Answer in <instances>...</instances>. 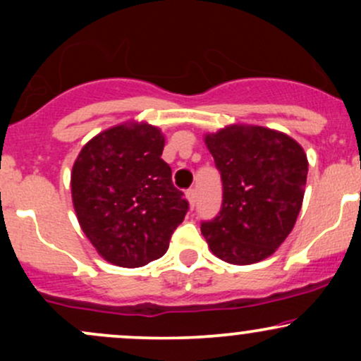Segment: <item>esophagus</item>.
Listing matches in <instances>:
<instances>
[{
    "label": "esophagus",
    "mask_w": 361,
    "mask_h": 361,
    "mask_svg": "<svg viewBox=\"0 0 361 361\" xmlns=\"http://www.w3.org/2000/svg\"><path fill=\"white\" fill-rule=\"evenodd\" d=\"M185 197H186V200H188V204H190V207H193L197 205V190H188V192L185 193Z\"/></svg>",
    "instance_id": "obj_1"
}]
</instances>
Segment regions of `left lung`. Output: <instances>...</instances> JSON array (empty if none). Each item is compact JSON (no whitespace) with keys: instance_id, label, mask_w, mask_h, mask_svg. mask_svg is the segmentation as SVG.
I'll return each instance as SVG.
<instances>
[{"instance_id":"8db88e82","label":"left lung","mask_w":361,"mask_h":361,"mask_svg":"<svg viewBox=\"0 0 361 361\" xmlns=\"http://www.w3.org/2000/svg\"><path fill=\"white\" fill-rule=\"evenodd\" d=\"M221 171L222 209L202 224L210 251L231 264L268 258L299 217L309 161L295 139L259 126L233 123L205 134Z\"/></svg>"}]
</instances>
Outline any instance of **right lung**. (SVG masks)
I'll return each mask as SVG.
<instances>
[{
	"mask_svg": "<svg viewBox=\"0 0 361 361\" xmlns=\"http://www.w3.org/2000/svg\"><path fill=\"white\" fill-rule=\"evenodd\" d=\"M164 135L147 122H126L88 140L71 171L82 233L103 259L137 268L164 255L188 202L161 159Z\"/></svg>",
	"mask_w": 361,
	"mask_h": 361,
	"instance_id": "add662e5",
	"label": "right lung"
}]
</instances>
